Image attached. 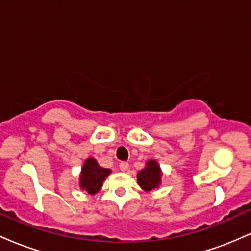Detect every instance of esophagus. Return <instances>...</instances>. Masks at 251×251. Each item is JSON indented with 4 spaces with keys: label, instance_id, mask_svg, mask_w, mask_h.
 Wrapping results in <instances>:
<instances>
[{
    "label": "esophagus",
    "instance_id": "1",
    "mask_svg": "<svg viewBox=\"0 0 251 251\" xmlns=\"http://www.w3.org/2000/svg\"><path fill=\"white\" fill-rule=\"evenodd\" d=\"M119 169H120V171H123V172L127 171V169H128V163L122 162V163L119 164Z\"/></svg>",
    "mask_w": 251,
    "mask_h": 251
}]
</instances>
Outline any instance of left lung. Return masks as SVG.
<instances>
[{"label":"left lung","mask_w":251,"mask_h":251,"mask_svg":"<svg viewBox=\"0 0 251 251\" xmlns=\"http://www.w3.org/2000/svg\"><path fill=\"white\" fill-rule=\"evenodd\" d=\"M163 172L159 164L155 159H150L146 162L145 168L138 171L137 181L144 191L150 192L159 188L162 184Z\"/></svg>","instance_id":"8db88e82"}]
</instances>
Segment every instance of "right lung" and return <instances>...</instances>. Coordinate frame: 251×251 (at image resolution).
Segmentation results:
<instances>
[{
	"label": "right lung",
	"mask_w": 251,
	"mask_h": 251,
	"mask_svg": "<svg viewBox=\"0 0 251 251\" xmlns=\"http://www.w3.org/2000/svg\"><path fill=\"white\" fill-rule=\"evenodd\" d=\"M111 169H105L98 164L97 159L89 157L83 163L79 176V186L88 195H96L102 188V183L111 175Z\"/></svg>",
	"instance_id": "add662e5"
}]
</instances>
